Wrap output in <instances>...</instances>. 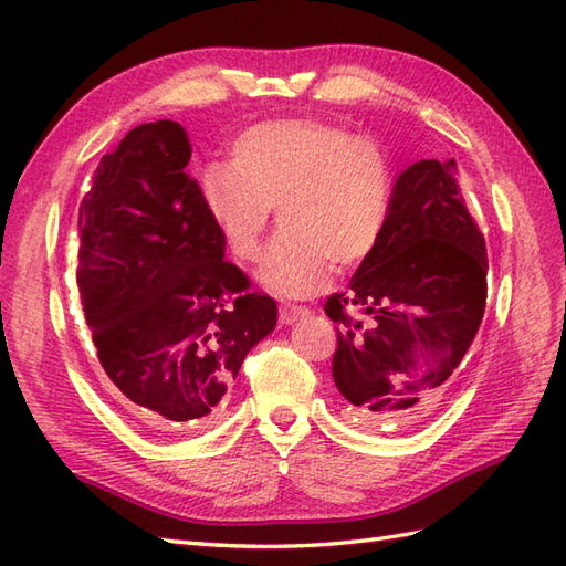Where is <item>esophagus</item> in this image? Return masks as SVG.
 <instances>
[{
  "label": "esophagus",
  "instance_id": "esophagus-1",
  "mask_svg": "<svg viewBox=\"0 0 566 566\" xmlns=\"http://www.w3.org/2000/svg\"><path fill=\"white\" fill-rule=\"evenodd\" d=\"M308 315V308L304 306H280V323L282 325H294L296 321L304 318Z\"/></svg>",
  "mask_w": 566,
  "mask_h": 566
}]
</instances>
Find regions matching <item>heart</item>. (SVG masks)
Returning <instances> with one entry per match:
<instances>
[{"label":"heart","instance_id":"b5f03b06","mask_svg":"<svg viewBox=\"0 0 566 566\" xmlns=\"http://www.w3.org/2000/svg\"><path fill=\"white\" fill-rule=\"evenodd\" d=\"M202 207L233 258L260 255L274 209L284 229L258 268L282 298H308L331 282L335 260L357 265L386 231L392 174L369 137L323 120H270L248 127L231 164L200 170Z\"/></svg>","mask_w":566,"mask_h":566}]
</instances>
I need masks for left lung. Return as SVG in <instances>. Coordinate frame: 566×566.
<instances>
[{
  "instance_id": "obj_1",
  "label": "left lung",
  "mask_w": 566,
  "mask_h": 566,
  "mask_svg": "<svg viewBox=\"0 0 566 566\" xmlns=\"http://www.w3.org/2000/svg\"><path fill=\"white\" fill-rule=\"evenodd\" d=\"M455 161L424 159L392 186L376 251L347 292L327 298L337 349L333 378L357 424L415 422L478 335L488 301V248L455 178ZM349 310L363 315L352 319Z\"/></svg>"
}]
</instances>
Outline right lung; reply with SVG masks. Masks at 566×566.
Here are the masks:
<instances>
[{
	"mask_svg": "<svg viewBox=\"0 0 566 566\" xmlns=\"http://www.w3.org/2000/svg\"><path fill=\"white\" fill-rule=\"evenodd\" d=\"M190 154L174 120L129 129L78 212L76 284L105 388L154 433L217 422L248 352L277 325L274 298L248 294L223 260Z\"/></svg>",
	"mask_w": 566,
	"mask_h": 566,
	"instance_id": "1",
	"label": "right lung"
}]
</instances>
